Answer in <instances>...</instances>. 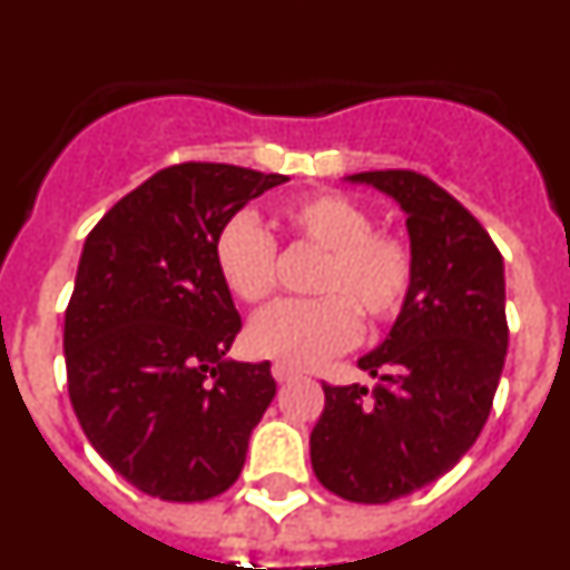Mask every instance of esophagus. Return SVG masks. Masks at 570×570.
<instances>
[{"label": "esophagus", "instance_id": "1", "mask_svg": "<svg viewBox=\"0 0 570 570\" xmlns=\"http://www.w3.org/2000/svg\"><path fill=\"white\" fill-rule=\"evenodd\" d=\"M294 374H296V371H291V367L274 365V380H276V382H288Z\"/></svg>", "mask_w": 570, "mask_h": 570}]
</instances>
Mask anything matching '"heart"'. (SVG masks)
<instances>
[{"instance_id": "1", "label": "heart", "mask_w": 570, "mask_h": 570, "mask_svg": "<svg viewBox=\"0 0 570 570\" xmlns=\"http://www.w3.org/2000/svg\"><path fill=\"white\" fill-rule=\"evenodd\" d=\"M282 225L325 250L316 299H285L254 316L245 345L259 360L291 371L328 362L354 345L360 316L385 325L405 308L416 259L405 236L374 230V214L340 190L296 196L279 210ZM214 265L236 299L256 305L276 288V242L250 214H234L214 236Z\"/></svg>"}]
</instances>
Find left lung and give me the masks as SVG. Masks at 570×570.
<instances>
[{"label":"left lung","instance_id":"1","mask_svg":"<svg viewBox=\"0 0 570 570\" xmlns=\"http://www.w3.org/2000/svg\"><path fill=\"white\" fill-rule=\"evenodd\" d=\"M405 210L414 288L380 347L360 360L374 387L322 385L311 465L331 493L380 505L440 480L476 442L508 351L505 271L488 230L416 170H365Z\"/></svg>","mask_w":570,"mask_h":570}]
</instances>
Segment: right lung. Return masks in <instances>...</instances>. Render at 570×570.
Segmentation results:
<instances>
[{
  "mask_svg": "<svg viewBox=\"0 0 570 570\" xmlns=\"http://www.w3.org/2000/svg\"><path fill=\"white\" fill-rule=\"evenodd\" d=\"M282 183L236 165H170L85 239L65 311L70 405L97 454L148 497L228 491L274 400L271 362L225 356L242 320L216 274L214 236Z\"/></svg>",
  "mask_w": 570,
  "mask_h": 570,
  "instance_id": "obj_1",
  "label": "right lung"
}]
</instances>
